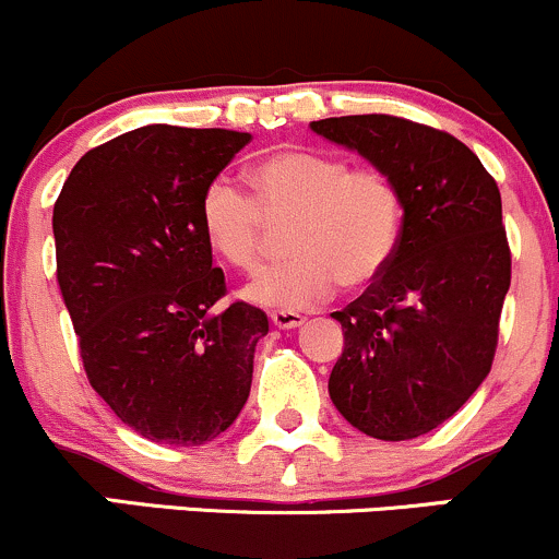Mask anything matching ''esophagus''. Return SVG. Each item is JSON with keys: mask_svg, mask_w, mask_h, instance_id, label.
<instances>
[{"mask_svg": "<svg viewBox=\"0 0 559 559\" xmlns=\"http://www.w3.org/2000/svg\"><path fill=\"white\" fill-rule=\"evenodd\" d=\"M269 319H272L274 328H280V330H296L306 322V319L296 311H272L269 313Z\"/></svg>", "mask_w": 559, "mask_h": 559, "instance_id": "obj_1", "label": "esophagus"}]
</instances>
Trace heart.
I'll list each match as a JSON object with an SVG mask.
<instances>
[{"label": "heart", "instance_id": "b5f03b06", "mask_svg": "<svg viewBox=\"0 0 559 559\" xmlns=\"http://www.w3.org/2000/svg\"><path fill=\"white\" fill-rule=\"evenodd\" d=\"M250 195L213 177L198 200L205 242L229 266L253 269L263 250V218L287 222L285 261L263 266L246 298L298 311L343 290L372 285L393 261L404 222L399 185L378 166H350L322 150H280L250 166Z\"/></svg>", "mask_w": 559, "mask_h": 559}]
</instances>
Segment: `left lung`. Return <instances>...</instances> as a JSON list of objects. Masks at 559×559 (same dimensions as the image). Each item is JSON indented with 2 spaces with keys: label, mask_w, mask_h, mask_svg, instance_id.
I'll return each mask as SVG.
<instances>
[{
  "label": "left lung",
  "mask_w": 559,
  "mask_h": 559,
  "mask_svg": "<svg viewBox=\"0 0 559 559\" xmlns=\"http://www.w3.org/2000/svg\"><path fill=\"white\" fill-rule=\"evenodd\" d=\"M311 129L372 160L399 185L393 261L346 309L330 399L354 428L409 441L454 415L491 372L512 280L501 195L478 155L449 131L399 116H343Z\"/></svg>",
  "instance_id": "1"
}]
</instances>
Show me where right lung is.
I'll use <instances>...</instances> for the list:
<instances>
[{"label": "right lung", "mask_w": 559, "mask_h": 559, "mask_svg": "<svg viewBox=\"0 0 559 559\" xmlns=\"http://www.w3.org/2000/svg\"><path fill=\"white\" fill-rule=\"evenodd\" d=\"M248 131L153 123L99 144L55 200L58 285L86 380L121 423L168 447L222 436L246 406L266 313L227 296L198 224L203 187Z\"/></svg>", "instance_id": "add662e5"}]
</instances>
